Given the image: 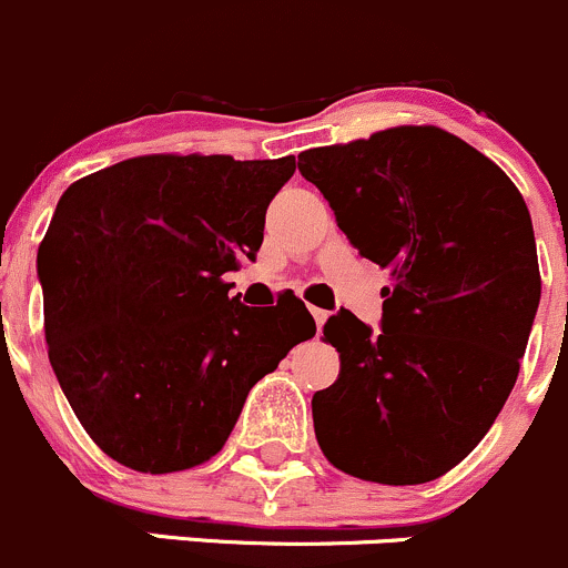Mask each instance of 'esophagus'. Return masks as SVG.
Returning <instances> with one entry per match:
<instances>
[{
    "mask_svg": "<svg viewBox=\"0 0 568 568\" xmlns=\"http://www.w3.org/2000/svg\"><path fill=\"white\" fill-rule=\"evenodd\" d=\"M312 317H314V323H317V327H323L325 320H327V312H325V308L312 306Z\"/></svg>",
    "mask_w": 568,
    "mask_h": 568,
    "instance_id": "1",
    "label": "esophagus"
}]
</instances>
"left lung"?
<instances>
[{
	"label": "left lung",
	"mask_w": 568,
	"mask_h": 568,
	"mask_svg": "<svg viewBox=\"0 0 568 568\" xmlns=\"http://www.w3.org/2000/svg\"><path fill=\"white\" fill-rule=\"evenodd\" d=\"M297 169L394 278L379 333L344 308L325 323L342 369L312 399L320 448L364 481H435L481 443L517 383L541 297L525 199L435 125L306 150Z\"/></svg>",
	"instance_id": "left-lung-1"
}]
</instances>
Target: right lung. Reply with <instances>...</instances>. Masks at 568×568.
<instances>
[{
	"label": "right lung",
	"mask_w": 568,
	"mask_h": 568,
	"mask_svg": "<svg viewBox=\"0 0 568 568\" xmlns=\"http://www.w3.org/2000/svg\"><path fill=\"white\" fill-rule=\"evenodd\" d=\"M295 158L139 155L75 180L38 251L49 361L103 454L139 473L202 465L248 390L317 325L297 297H230Z\"/></svg>",
	"instance_id": "1"
}]
</instances>
